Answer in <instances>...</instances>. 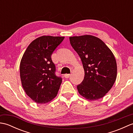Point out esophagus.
<instances>
[{
  "mask_svg": "<svg viewBox=\"0 0 133 133\" xmlns=\"http://www.w3.org/2000/svg\"><path fill=\"white\" fill-rule=\"evenodd\" d=\"M64 76L66 78H69L70 77V76H71V74H65Z\"/></svg>",
  "mask_w": 133,
  "mask_h": 133,
  "instance_id": "esophagus-1",
  "label": "esophagus"
}]
</instances>
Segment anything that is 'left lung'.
Returning a JSON list of instances; mask_svg holds the SVG:
<instances>
[{"mask_svg": "<svg viewBox=\"0 0 133 133\" xmlns=\"http://www.w3.org/2000/svg\"><path fill=\"white\" fill-rule=\"evenodd\" d=\"M70 42L80 56L84 70L83 80L77 86L79 93L90 101L103 98L116 80L117 67L113 54L94 36H72Z\"/></svg>", "mask_w": 133, "mask_h": 133, "instance_id": "8db88e82", "label": "left lung"}]
</instances>
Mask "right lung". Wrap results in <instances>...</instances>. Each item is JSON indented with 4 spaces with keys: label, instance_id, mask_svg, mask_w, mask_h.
I'll use <instances>...</instances> for the list:
<instances>
[{
    "label": "right lung",
    "instance_id": "1",
    "mask_svg": "<svg viewBox=\"0 0 133 133\" xmlns=\"http://www.w3.org/2000/svg\"><path fill=\"white\" fill-rule=\"evenodd\" d=\"M64 37L43 36L32 41L20 64L22 84L27 95L38 103H46L57 95L62 78L56 75L51 59Z\"/></svg>",
    "mask_w": 133,
    "mask_h": 133
}]
</instances>
